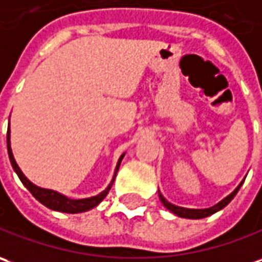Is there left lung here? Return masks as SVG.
Wrapping results in <instances>:
<instances>
[{
  "label": "left lung",
  "mask_w": 262,
  "mask_h": 262,
  "mask_svg": "<svg viewBox=\"0 0 262 262\" xmlns=\"http://www.w3.org/2000/svg\"><path fill=\"white\" fill-rule=\"evenodd\" d=\"M244 183V181L238 186H236L234 191L229 193L228 196H225V198L220 201L218 204H215L211 208H204V209H192V208H183V206H178L173 205L172 202H169L168 199L165 198L163 195L159 191V199H161V202L163 204V206L169 209L172 213H175L176 216H181V218H188V220H202V218H206V216H209V215H212V213L218 212L221 211L222 208H225V206L228 205L229 202L234 199V196L236 195V192L239 191V188H241V185Z\"/></svg>",
  "instance_id": "left-lung-1"
}]
</instances>
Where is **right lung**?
I'll return each instance as SVG.
<instances>
[{"label": "right lung", "instance_id": "right-lung-1", "mask_svg": "<svg viewBox=\"0 0 262 262\" xmlns=\"http://www.w3.org/2000/svg\"><path fill=\"white\" fill-rule=\"evenodd\" d=\"M7 147H8V156H10V162H11L12 169L15 170V173L18 175L19 181L23 182V185L26 186L28 191L33 193V196L38 202H41L42 205L47 206L50 209L53 211H58V212H66V213H80V212H86V211H90L93 209L94 206H97L100 204L103 199L106 198V195L110 191L112 185L115 182V178H116L117 170H119V166L122 163V159L124 158V155H120L119 161L116 163V168H115V173H113V178L112 181L106 186L104 191H101L100 193L94 195V196H90V198H81V199H73L66 196L63 193L60 192L54 191V189H47V188H41V186H37L34 185L28 178H27L23 170L19 169V166L17 165V162L14 159V155H12L11 150V130H10V124H8V132H7Z\"/></svg>", "mask_w": 262, "mask_h": 262}]
</instances>
